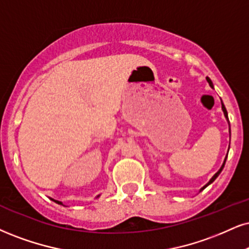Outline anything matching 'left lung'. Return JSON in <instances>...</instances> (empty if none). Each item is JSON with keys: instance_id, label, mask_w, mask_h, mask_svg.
Listing matches in <instances>:
<instances>
[{"instance_id": "1", "label": "left lung", "mask_w": 249, "mask_h": 249, "mask_svg": "<svg viewBox=\"0 0 249 249\" xmlns=\"http://www.w3.org/2000/svg\"><path fill=\"white\" fill-rule=\"evenodd\" d=\"M207 81H208V83H209V85L211 88L213 89V82H211V79L209 78V77H207ZM222 109H223V113H224V116H225V119H226V121H228V124H229V133H230V136H231V128H230V121H229V115H228V110H226V108H225V106H224V104H223V101H222ZM229 150H230V146H229ZM228 153H229V151H228ZM226 158H228V155H226V157H225V159H224V162H223V165L222 166H220V168L218 171H217V173H214V176L211 178V179L209 180V182L207 183V185L205 186H203L202 187L201 189H199V192H202V190H203L205 187H208L210 185V183H213L214 180H216V178L219 176L220 174V172L223 171V168H224V165H225V161H226Z\"/></svg>"}]
</instances>
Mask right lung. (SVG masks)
I'll list each match as a JSON object with an SVG mask.
<instances>
[{
	"instance_id": "right-lung-1",
	"label": "right lung",
	"mask_w": 249,
	"mask_h": 249,
	"mask_svg": "<svg viewBox=\"0 0 249 249\" xmlns=\"http://www.w3.org/2000/svg\"><path fill=\"white\" fill-rule=\"evenodd\" d=\"M99 196H100V195H98V196H97V197H99ZM51 199H52V201L56 202V203H57V204H62V205H64V204H63V203H62V202H61V201H56V199H53V198H51Z\"/></svg>"
}]
</instances>
